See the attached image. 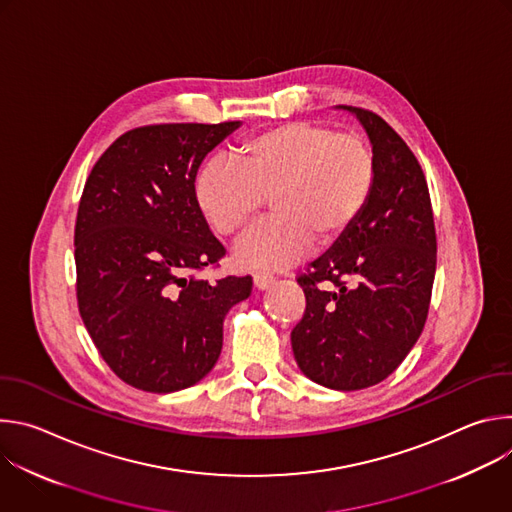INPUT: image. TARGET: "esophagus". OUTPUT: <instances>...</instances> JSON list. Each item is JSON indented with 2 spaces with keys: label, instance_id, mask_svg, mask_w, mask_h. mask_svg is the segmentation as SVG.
<instances>
[{
  "label": "esophagus",
  "instance_id": "34e87169",
  "mask_svg": "<svg viewBox=\"0 0 512 512\" xmlns=\"http://www.w3.org/2000/svg\"><path fill=\"white\" fill-rule=\"evenodd\" d=\"M275 277L271 273H265V271H257L253 273V283L257 289H269L273 285Z\"/></svg>",
  "mask_w": 512,
  "mask_h": 512
}]
</instances>
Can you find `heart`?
<instances>
[{
  "label": "heart",
  "instance_id": "1",
  "mask_svg": "<svg viewBox=\"0 0 512 512\" xmlns=\"http://www.w3.org/2000/svg\"><path fill=\"white\" fill-rule=\"evenodd\" d=\"M377 158L358 133L310 121H289L249 135L237 160L212 158L194 180L204 221L223 239L239 237L261 214L273 218L237 247L247 269L277 271L304 259L316 239L340 241L367 208Z\"/></svg>",
  "mask_w": 512,
  "mask_h": 512
}]
</instances>
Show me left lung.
Returning a JSON list of instances; mask_svg holds the SVG:
<instances>
[{
    "mask_svg": "<svg viewBox=\"0 0 512 512\" xmlns=\"http://www.w3.org/2000/svg\"><path fill=\"white\" fill-rule=\"evenodd\" d=\"M346 109L371 137L377 180L354 227L298 275L306 312L291 348L312 381L358 391L385 381L417 342L437 239L425 174L409 145L377 113Z\"/></svg>",
    "mask_w": 512,
    "mask_h": 512,
    "instance_id": "1",
    "label": "left lung"
}]
</instances>
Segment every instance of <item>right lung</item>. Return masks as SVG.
I'll use <instances>...</instances> for the list:
<instances>
[{"label": "right lung", "instance_id": "right-lung-1", "mask_svg": "<svg viewBox=\"0 0 512 512\" xmlns=\"http://www.w3.org/2000/svg\"><path fill=\"white\" fill-rule=\"evenodd\" d=\"M239 121L160 123L119 135L93 166L77 210V302L109 369L172 393L198 383L223 348V320L251 275L200 273L227 251L194 198L196 172Z\"/></svg>", "mask_w": 512, "mask_h": 512}]
</instances>
